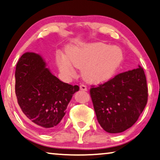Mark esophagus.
Masks as SVG:
<instances>
[{"label": "esophagus", "instance_id": "34e87169", "mask_svg": "<svg viewBox=\"0 0 160 160\" xmlns=\"http://www.w3.org/2000/svg\"><path fill=\"white\" fill-rule=\"evenodd\" d=\"M80 89L81 90H82V91H87V87H86V85H80Z\"/></svg>", "mask_w": 160, "mask_h": 160}]
</instances>
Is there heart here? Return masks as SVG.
I'll list each match as a JSON object with an SVG mask.
<instances>
[{"label": "heart", "instance_id": "1", "mask_svg": "<svg viewBox=\"0 0 160 160\" xmlns=\"http://www.w3.org/2000/svg\"><path fill=\"white\" fill-rule=\"evenodd\" d=\"M123 59L122 50L116 46L98 42L80 47H72L66 56L57 54L56 60L59 70L66 76L75 72L72 65L81 69V75L86 82L99 84L115 75Z\"/></svg>", "mask_w": 160, "mask_h": 160}]
</instances>
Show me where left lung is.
Masks as SVG:
<instances>
[{"mask_svg":"<svg viewBox=\"0 0 160 160\" xmlns=\"http://www.w3.org/2000/svg\"><path fill=\"white\" fill-rule=\"evenodd\" d=\"M99 124L106 132L121 133L134 124L148 99L147 79L141 66L118 74L90 90Z\"/></svg>","mask_w":160,"mask_h":160,"instance_id":"8db88e82","label":"left lung"}]
</instances>
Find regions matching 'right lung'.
<instances>
[{
	"label": "right lung",
	"mask_w": 160,
	"mask_h": 160,
	"mask_svg": "<svg viewBox=\"0 0 160 160\" xmlns=\"http://www.w3.org/2000/svg\"><path fill=\"white\" fill-rule=\"evenodd\" d=\"M15 92L21 111L41 132H50L61 122L78 85L62 82L46 68L39 54L27 52L16 65Z\"/></svg>",
	"instance_id": "right-lung-1"
}]
</instances>
